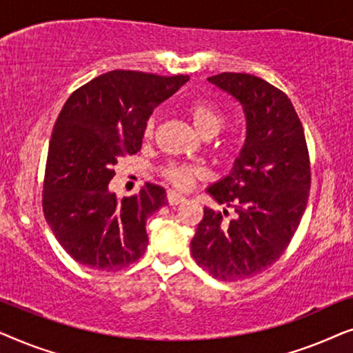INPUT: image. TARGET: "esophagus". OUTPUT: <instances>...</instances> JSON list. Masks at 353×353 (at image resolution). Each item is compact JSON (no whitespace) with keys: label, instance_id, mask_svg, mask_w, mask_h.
I'll return each mask as SVG.
<instances>
[{"label":"esophagus","instance_id":"34e87169","mask_svg":"<svg viewBox=\"0 0 353 353\" xmlns=\"http://www.w3.org/2000/svg\"><path fill=\"white\" fill-rule=\"evenodd\" d=\"M167 201L170 205H178L185 201V196L180 194V192L170 190V191H167Z\"/></svg>","mask_w":353,"mask_h":353}]
</instances>
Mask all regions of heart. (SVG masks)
Returning a JSON list of instances; mask_svg holds the SVG:
<instances>
[{"instance_id": "obj_1", "label": "heart", "mask_w": 353, "mask_h": 353, "mask_svg": "<svg viewBox=\"0 0 353 353\" xmlns=\"http://www.w3.org/2000/svg\"><path fill=\"white\" fill-rule=\"evenodd\" d=\"M185 112L190 117L192 127L202 138H212L223 128L226 122V117L219 105L205 99H194L191 103L186 104ZM156 125L157 117L151 115L146 120L143 128V138L151 139L156 133ZM219 151L221 154L226 152L225 144H220ZM161 175L165 178L168 183H172L173 186L180 188V190H186L190 188L194 180L204 175V170L199 165H192V163L185 162H168L165 167H162Z\"/></svg>"}]
</instances>
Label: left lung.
<instances>
[{
	"mask_svg": "<svg viewBox=\"0 0 353 353\" xmlns=\"http://www.w3.org/2000/svg\"><path fill=\"white\" fill-rule=\"evenodd\" d=\"M207 80L243 104L248 137L230 175L207 190L236 215L204 207L191 255L220 281H239L272 267L296 234L310 194V156L286 93L250 74Z\"/></svg>",
	"mask_w": 353,
	"mask_h": 353,
	"instance_id": "obj_1",
	"label": "left lung"
}]
</instances>
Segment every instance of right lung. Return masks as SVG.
I'll return each mask as SVG.
<instances>
[{
  "label": "right lung",
  "mask_w": 353,
  "mask_h": 353,
  "mask_svg": "<svg viewBox=\"0 0 353 353\" xmlns=\"http://www.w3.org/2000/svg\"><path fill=\"white\" fill-rule=\"evenodd\" d=\"M188 80V75L110 70L65 101L48 148L43 214L75 262L117 272L144 254L146 220L167 204L165 190L146 183L120 201L109 191V181L117 161L141 149L154 108Z\"/></svg>",
  "instance_id": "obj_1"
}]
</instances>
